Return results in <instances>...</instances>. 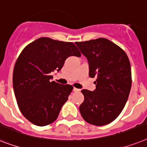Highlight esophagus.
<instances>
[{
	"label": "esophagus",
	"mask_w": 147,
	"mask_h": 147,
	"mask_svg": "<svg viewBox=\"0 0 147 147\" xmlns=\"http://www.w3.org/2000/svg\"><path fill=\"white\" fill-rule=\"evenodd\" d=\"M74 92H80V90L77 89V88H74Z\"/></svg>",
	"instance_id": "obj_1"
}]
</instances>
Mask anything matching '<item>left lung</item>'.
Masks as SVG:
<instances>
[{
	"instance_id": "obj_1",
	"label": "left lung",
	"mask_w": 147,
	"mask_h": 147,
	"mask_svg": "<svg viewBox=\"0 0 147 147\" xmlns=\"http://www.w3.org/2000/svg\"><path fill=\"white\" fill-rule=\"evenodd\" d=\"M76 45L88 60L90 77H96V90H83L80 105L83 118L102 126L113 121L126 104L131 88V68L127 54L109 39L99 38Z\"/></svg>"
}]
</instances>
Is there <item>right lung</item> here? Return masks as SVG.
Instances as JSON below:
<instances>
[{"instance_id":"1","label":"right lung","mask_w":147,"mask_h":147,"mask_svg":"<svg viewBox=\"0 0 147 147\" xmlns=\"http://www.w3.org/2000/svg\"><path fill=\"white\" fill-rule=\"evenodd\" d=\"M80 55L72 42L47 37L24 48L14 66L13 86L19 109L27 120L45 126L57 119L73 86L51 81V73L61 70L68 57Z\"/></svg>"}]
</instances>
